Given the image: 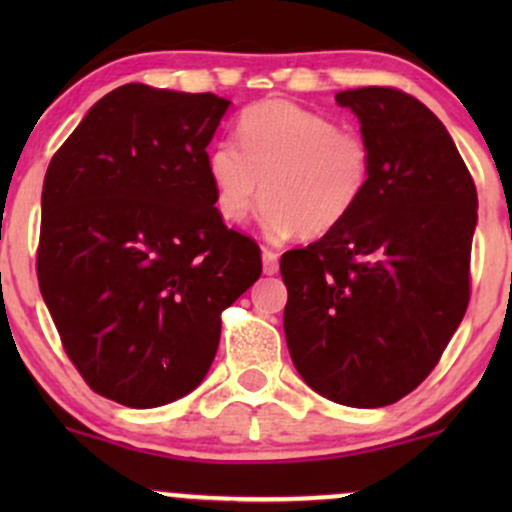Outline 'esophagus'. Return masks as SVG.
I'll return each instance as SVG.
<instances>
[{"label":"esophagus","instance_id":"34e87169","mask_svg":"<svg viewBox=\"0 0 512 512\" xmlns=\"http://www.w3.org/2000/svg\"><path fill=\"white\" fill-rule=\"evenodd\" d=\"M262 269H264V274H267V276L279 272V255H276L274 250L262 248Z\"/></svg>","mask_w":512,"mask_h":512}]
</instances>
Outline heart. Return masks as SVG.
<instances>
[{"instance_id":"b5f03b06","label":"heart","mask_w":512,"mask_h":512,"mask_svg":"<svg viewBox=\"0 0 512 512\" xmlns=\"http://www.w3.org/2000/svg\"><path fill=\"white\" fill-rule=\"evenodd\" d=\"M370 173L366 139L289 101L250 105L238 120V144L221 139L207 154L221 219L243 223L262 192L260 223L274 240L337 231L366 195Z\"/></svg>"}]
</instances>
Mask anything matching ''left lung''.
I'll return each instance as SVG.
<instances>
[{
    "instance_id": "8db88e82",
    "label": "left lung",
    "mask_w": 512,
    "mask_h": 512,
    "mask_svg": "<svg viewBox=\"0 0 512 512\" xmlns=\"http://www.w3.org/2000/svg\"><path fill=\"white\" fill-rule=\"evenodd\" d=\"M373 173L337 231L281 257L284 334L301 378L337 404L375 409L436 368L469 303L477 187L424 103L385 86L339 91Z\"/></svg>"
}]
</instances>
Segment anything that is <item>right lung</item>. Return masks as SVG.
Instances as JSON below:
<instances>
[{
  "label": "right lung",
  "mask_w": 512,
  "mask_h": 512,
  "mask_svg": "<svg viewBox=\"0 0 512 512\" xmlns=\"http://www.w3.org/2000/svg\"><path fill=\"white\" fill-rule=\"evenodd\" d=\"M228 105L120 86L45 173L40 293L81 378L125 407L195 390L219 349L221 313L262 274L260 248L223 223L207 175Z\"/></svg>",
  "instance_id": "1"
}]
</instances>
